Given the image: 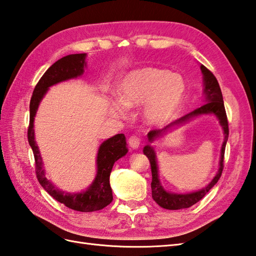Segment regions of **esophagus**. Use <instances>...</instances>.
Returning a JSON list of instances; mask_svg holds the SVG:
<instances>
[{
  "label": "esophagus",
  "mask_w": 256,
  "mask_h": 256,
  "mask_svg": "<svg viewBox=\"0 0 256 256\" xmlns=\"http://www.w3.org/2000/svg\"><path fill=\"white\" fill-rule=\"evenodd\" d=\"M128 145L132 150H138L140 148V138L138 136H131L128 138Z\"/></svg>",
  "instance_id": "esophagus-1"
}]
</instances>
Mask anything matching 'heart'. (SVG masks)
<instances>
[{
	"label": "heart",
	"mask_w": 256,
	"mask_h": 256,
	"mask_svg": "<svg viewBox=\"0 0 256 256\" xmlns=\"http://www.w3.org/2000/svg\"><path fill=\"white\" fill-rule=\"evenodd\" d=\"M186 81L179 74L162 68H143L130 72L118 86L120 99L112 103L111 111L121 118H128V108L144 104L143 116L150 124L170 121L180 108Z\"/></svg>",
	"instance_id": "1"
}]
</instances>
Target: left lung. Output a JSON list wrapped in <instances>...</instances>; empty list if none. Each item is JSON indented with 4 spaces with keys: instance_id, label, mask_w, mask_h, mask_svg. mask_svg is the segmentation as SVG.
<instances>
[{
    "instance_id": "obj_1",
    "label": "left lung",
    "mask_w": 256,
    "mask_h": 256,
    "mask_svg": "<svg viewBox=\"0 0 256 256\" xmlns=\"http://www.w3.org/2000/svg\"><path fill=\"white\" fill-rule=\"evenodd\" d=\"M201 72H202L204 78V104L200 108H196L192 112H190L182 118L176 120L175 122L168 124L167 126L162 130H153L148 134V138L150 143H153L156 138H160L162 134L170 131V130L180 126V125L190 122L192 118L200 116H208V114H214V116L218 118V121L221 125L222 130H224V143L221 146L220 152V160H219V170L216 172V176L212 178V180L206 184L202 189H199L197 192H168L162 186L160 179L158 174V164H157L156 153L153 146L148 144L143 150V153L148 156L150 162V170H152V197L155 200V202L158 204L162 208L168 209V210H179L189 208V206L197 204L198 201L202 199L204 196L208 194L212 187L218 182L221 177L222 170H224V150L228 138H229V126H228V118L226 114V108L224 104V98H222V92L220 89V86L218 84V80L216 79L209 69H206L204 64L200 66Z\"/></svg>"
}]
</instances>
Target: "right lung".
Segmentation results:
<instances>
[{
  "mask_svg": "<svg viewBox=\"0 0 256 256\" xmlns=\"http://www.w3.org/2000/svg\"><path fill=\"white\" fill-rule=\"evenodd\" d=\"M86 54H72L59 59L47 69L40 80L36 84L32 92L30 103V126L27 131L28 143L32 150L36 164V175L42 187L50 194L52 197L64 204L68 208L81 211L92 212L101 210L110 204L113 200L112 188L110 186V174L114 162L121 157L126 155L128 152L126 148V138L124 134H116L103 142L96 154V174L92 184L80 192H64L58 189L50 179L45 176V170L42 168V158L40 148L35 140L34 120L40 104L42 98L47 94L52 86L64 82V81L77 79L84 72L86 67Z\"/></svg>",
  "mask_w": 256,
  "mask_h": 256,
  "instance_id": "add662e5",
  "label": "right lung"
}]
</instances>
